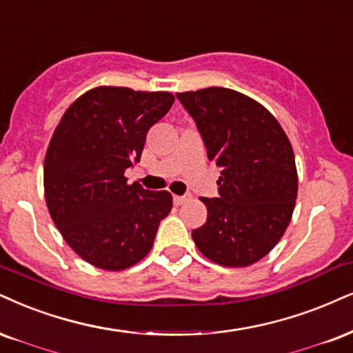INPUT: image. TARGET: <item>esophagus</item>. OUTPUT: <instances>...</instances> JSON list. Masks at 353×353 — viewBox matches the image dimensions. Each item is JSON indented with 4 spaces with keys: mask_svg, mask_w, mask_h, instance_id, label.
Masks as SVG:
<instances>
[{
    "mask_svg": "<svg viewBox=\"0 0 353 353\" xmlns=\"http://www.w3.org/2000/svg\"><path fill=\"white\" fill-rule=\"evenodd\" d=\"M190 196H173V203H175V206H181V204H185L186 201H188Z\"/></svg>",
    "mask_w": 353,
    "mask_h": 353,
    "instance_id": "34e87169",
    "label": "esophagus"
}]
</instances>
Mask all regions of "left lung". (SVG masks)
<instances>
[{
	"label": "left lung",
	"instance_id": "1",
	"mask_svg": "<svg viewBox=\"0 0 353 353\" xmlns=\"http://www.w3.org/2000/svg\"><path fill=\"white\" fill-rule=\"evenodd\" d=\"M221 168L219 198H201L208 219L191 232L217 265L259 262L288 228L298 196L293 147L275 116L236 90L211 86L176 93Z\"/></svg>",
	"mask_w": 353,
	"mask_h": 353
}]
</instances>
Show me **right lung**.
Segmentation results:
<instances>
[{"instance_id": "right-lung-1", "label": "right lung", "mask_w": 353, "mask_h": 353, "mask_svg": "<svg viewBox=\"0 0 353 353\" xmlns=\"http://www.w3.org/2000/svg\"><path fill=\"white\" fill-rule=\"evenodd\" d=\"M168 91L97 86L70 104L43 160V194L65 242L93 267L121 272L149 254L168 191L124 176L141 160L145 136L172 108Z\"/></svg>"}]
</instances>
